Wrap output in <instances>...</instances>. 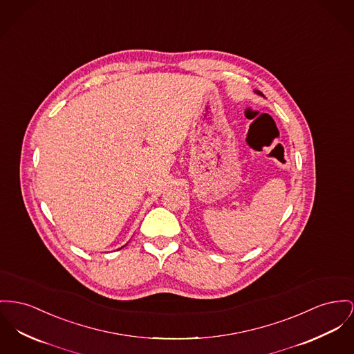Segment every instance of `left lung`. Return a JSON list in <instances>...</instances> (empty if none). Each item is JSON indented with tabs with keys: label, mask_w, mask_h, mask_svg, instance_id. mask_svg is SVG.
Wrapping results in <instances>:
<instances>
[{
	"label": "left lung",
	"mask_w": 354,
	"mask_h": 354,
	"mask_svg": "<svg viewBox=\"0 0 354 354\" xmlns=\"http://www.w3.org/2000/svg\"><path fill=\"white\" fill-rule=\"evenodd\" d=\"M255 93H257V94H258V95H261V96H263V94H261V93H260V91H255Z\"/></svg>",
	"instance_id": "obj_1"
}]
</instances>
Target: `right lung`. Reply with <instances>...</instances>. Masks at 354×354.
<instances>
[{"mask_svg": "<svg viewBox=\"0 0 354 354\" xmlns=\"http://www.w3.org/2000/svg\"><path fill=\"white\" fill-rule=\"evenodd\" d=\"M123 247H124V245H123Z\"/></svg>", "mask_w": 354, "mask_h": 354, "instance_id": "obj_1", "label": "right lung"}]
</instances>
